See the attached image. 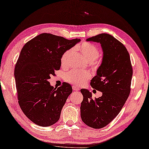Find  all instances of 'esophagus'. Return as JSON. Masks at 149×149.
<instances>
[{
    "mask_svg": "<svg viewBox=\"0 0 149 149\" xmlns=\"http://www.w3.org/2000/svg\"><path fill=\"white\" fill-rule=\"evenodd\" d=\"M72 89H73V91H79V88L77 87V86H72Z\"/></svg>",
    "mask_w": 149,
    "mask_h": 149,
    "instance_id": "34e87169",
    "label": "esophagus"
}]
</instances>
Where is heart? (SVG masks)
Returning <instances> with one entry per match:
<instances>
[{"instance_id":"b5f03b06","label":"heart","mask_w":149,"mask_h":149,"mask_svg":"<svg viewBox=\"0 0 149 149\" xmlns=\"http://www.w3.org/2000/svg\"><path fill=\"white\" fill-rule=\"evenodd\" d=\"M79 49L80 53L89 62H92L96 60L100 56L99 49L92 43L85 42L79 46ZM72 52L73 50L70 49L63 53L61 58V63L63 67H67L69 65ZM91 73L88 71L71 70L65 74V78L67 82L78 85V86H81L91 78Z\"/></svg>"}]
</instances>
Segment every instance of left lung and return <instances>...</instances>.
<instances>
[{
  "instance_id": "8db88e82",
  "label": "left lung",
  "mask_w": 149,
  "mask_h": 149,
  "mask_svg": "<svg viewBox=\"0 0 149 149\" xmlns=\"http://www.w3.org/2000/svg\"><path fill=\"white\" fill-rule=\"evenodd\" d=\"M86 41L100 43L103 52L102 62L91 82L102 95L92 99L89 91L80 90L83 95L80 116L86 125L100 129L118 115L130 96L132 65L126 47L109 34L100 33Z\"/></svg>"
}]
</instances>
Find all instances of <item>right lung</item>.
<instances>
[{
	"mask_svg": "<svg viewBox=\"0 0 149 149\" xmlns=\"http://www.w3.org/2000/svg\"><path fill=\"white\" fill-rule=\"evenodd\" d=\"M80 41L43 33L22 49L14 69L18 103L27 118L36 125L51 126L59 119L72 86L64 82L56 88L49 79L60 69L63 53Z\"/></svg>",
	"mask_w": 149,
	"mask_h": 149,
	"instance_id": "1",
	"label": "right lung"
}]
</instances>
